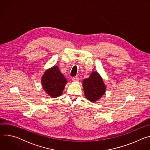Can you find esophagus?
<instances>
[{"label": "esophagus", "instance_id": "1", "mask_svg": "<svg viewBox=\"0 0 150 150\" xmlns=\"http://www.w3.org/2000/svg\"><path fill=\"white\" fill-rule=\"evenodd\" d=\"M72 79L73 81H79V77L78 76H74L72 78Z\"/></svg>", "mask_w": 150, "mask_h": 150}]
</instances>
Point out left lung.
<instances>
[{
	"mask_svg": "<svg viewBox=\"0 0 150 150\" xmlns=\"http://www.w3.org/2000/svg\"><path fill=\"white\" fill-rule=\"evenodd\" d=\"M82 86L85 97L91 102L98 100L106 91L104 81L97 71L92 72L89 78L83 80Z\"/></svg>",
	"mask_w": 150,
	"mask_h": 150,
	"instance_id": "obj_1",
	"label": "left lung"
}]
</instances>
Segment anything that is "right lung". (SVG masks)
I'll use <instances>...</instances> for the list:
<instances>
[{"label": "right lung", "instance_id": "1", "mask_svg": "<svg viewBox=\"0 0 150 150\" xmlns=\"http://www.w3.org/2000/svg\"><path fill=\"white\" fill-rule=\"evenodd\" d=\"M67 82V79L60 72L57 66L47 69L41 77L42 88L52 98L61 96Z\"/></svg>", "mask_w": 150, "mask_h": 150}]
</instances>
